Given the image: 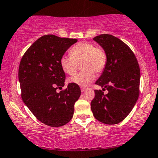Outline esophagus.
<instances>
[{
  "mask_svg": "<svg viewBox=\"0 0 158 158\" xmlns=\"http://www.w3.org/2000/svg\"><path fill=\"white\" fill-rule=\"evenodd\" d=\"M86 89V88H84V87H81V92H85Z\"/></svg>",
  "mask_w": 158,
  "mask_h": 158,
  "instance_id": "1",
  "label": "esophagus"
}]
</instances>
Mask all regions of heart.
Returning <instances> with one entry per match:
<instances>
[{"label":"heart","mask_w":158,"mask_h":158,"mask_svg":"<svg viewBox=\"0 0 158 158\" xmlns=\"http://www.w3.org/2000/svg\"><path fill=\"white\" fill-rule=\"evenodd\" d=\"M71 56L64 55L60 59V65L66 74L73 75L76 72L78 63H81L84 71L71 77V83L80 86H86L94 80V72L101 73L106 64V54L102 48L96 47L89 42H79L69 51Z\"/></svg>","instance_id":"1"}]
</instances>
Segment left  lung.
Listing matches in <instances>:
<instances>
[{
	"instance_id": "left-lung-1",
	"label": "left lung",
	"mask_w": 158,
	"mask_h": 158,
	"mask_svg": "<svg viewBox=\"0 0 158 158\" xmlns=\"http://www.w3.org/2000/svg\"><path fill=\"white\" fill-rule=\"evenodd\" d=\"M106 54V64L95 84L108 91L94 90L91 110L97 120L106 124L120 123L130 114L139 94L140 70L134 53L118 38L110 34L94 37Z\"/></svg>"
}]
</instances>
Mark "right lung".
I'll list each match as a JSON object with an SVG mask.
<instances>
[{
  "label": "right lung",
  "mask_w": 158,
  "mask_h": 158,
  "mask_svg": "<svg viewBox=\"0 0 158 158\" xmlns=\"http://www.w3.org/2000/svg\"><path fill=\"white\" fill-rule=\"evenodd\" d=\"M76 42L75 39L43 35L28 48L20 62L21 98L33 114L48 126L68 123L81 95L79 86L72 83L66 89L56 92L64 86L66 79L60 59Z\"/></svg>",
  "instance_id": "1"
}]
</instances>
